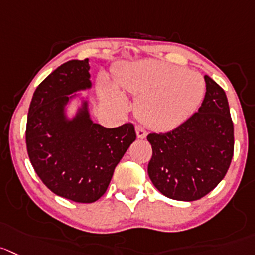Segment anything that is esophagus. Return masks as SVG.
I'll return each mask as SVG.
<instances>
[{"mask_svg":"<svg viewBox=\"0 0 255 255\" xmlns=\"http://www.w3.org/2000/svg\"><path fill=\"white\" fill-rule=\"evenodd\" d=\"M136 135L139 139H144L145 136H146V130H145V128H142L141 125H136Z\"/></svg>","mask_w":255,"mask_h":255,"instance_id":"esophagus-1","label":"esophagus"}]
</instances>
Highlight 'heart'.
Masks as SVG:
<instances>
[{
    "instance_id": "b5f03b06",
    "label": "heart",
    "mask_w": 255,
    "mask_h": 255,
    "mask_svg": "<svg viewBox=\"0 0 255 255\" xmlns=\"http://www.w3.org/2000/svg\"><path fill=\"white\" fill-rule=\"evenodd\" d=\"M116 84L137 100L136 113L150 128L168 130L188 119L202 103L205 93L203 77L188 69L164 61L126 65L115 74ZM100 91L106 99L125 108L119 90L103 82Z\"/></svg>"
}]
</instances>
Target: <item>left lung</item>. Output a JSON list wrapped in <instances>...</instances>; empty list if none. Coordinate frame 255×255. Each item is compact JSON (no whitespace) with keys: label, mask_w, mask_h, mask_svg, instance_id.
<instances>
[{"label":"left lung","mask_w":255,"mask_h":255,"mask_svg":"<svg viewBox=\"0 0 255 255\" xmlns=\"http://www.w3.org/2000/svg\"><path fill=\"white\" fill-rule=\"evenodd\" d=\"M202 106L175 129L150 132L147 174L155 188L180 202L202 199L227 174L234 152V126L224 90L208 75Z\"/></svg>","instance_id":"1"}]
</instances>
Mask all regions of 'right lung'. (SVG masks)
Instances as JSON below:
<instances>
[{"label": "right lung", "mask_w": 255, "mask_h": 255, "mask_svg": "<svg viewBox=\"0 0 255 255\" xmlns=\"http://www.w3.org/2000/svg\"><path fill=\"white\" fill-rule=\"evenodd\" d=\"M89 59L71 60L37 86L28 109L26 146L38 178L56 195L94 203L105 194L114 170L136 139L131 123L106 129L91 121L87 103L72 120L70 94L91 87Z\"/></svg>", "instance_id": "1"}]
</instances>
